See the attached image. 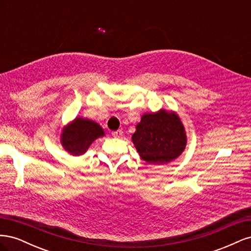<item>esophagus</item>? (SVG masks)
I'll return each mask as SVG.
<instances>
[{"mask_svg":"<svg viewBox=\"0 0 251 251\" xmlns=\"http://www.w3.org/2000/svg\"><path fill=\"white\" fill-rule=\"evenodd\" d=\"M123 131L121 130H117V131H115V132H113L112 133V135H113V137H115V138H120L121 136H123Z\"/></svg>","mask_w":251,"mask_h":251,"instance_id":"34e87169","label":"esophagus"}]
</instances>
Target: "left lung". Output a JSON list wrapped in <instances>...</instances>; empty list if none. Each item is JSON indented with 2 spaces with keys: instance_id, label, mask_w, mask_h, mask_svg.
I'll list each match as a JSON object with an SVG mask.
<instances>
[{
  "instance_id": "8db88e82",
  "label": "left lung",
  "mask_w": 251,
  "mask_h": 251,
  "mask_svg": "<svg viewBox=\"0 0 251 251\" xmlns=\"http://www.w3.org/2000/svg\"><path fill=\"white\" fill-rule=\"evenodd\" d=\"M133 143L149 164H163L181 155L185 149L186 136L179 117L164 110L144 114L136 126Z\"/></svg>"
}]
</instances>
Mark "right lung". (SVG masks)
I'll return each instance as SVG.
<instances>
[{
    "instance_id": "obj_1",
    "label": "right lung",
    "mask_w": 251,
    "mask_h": 251,
    "mask_svg": "<svg viewBox=\"0 0 251 251\" xmlns=\"http://www.w3.org/2000/svg\"><path fill=\"white\" fill-rule=\"evenodd\" d=\"M103 136V130L94 121L76 118L73 124L64 128L62 135L63 147L74 156L85 153L96 138Z\"/></svg>"
}]
</instances>
